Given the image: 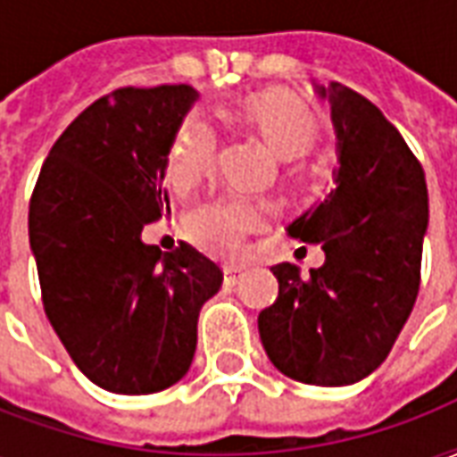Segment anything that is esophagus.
I'll return each instance as SVG.
<instances>
[{
    "mask_svg": "<svg viewBox=\"0 0 457 457\" xmlns=\"http://www.w3.org/2000/svg\"><path fill=\"white\" fill-rule=\"evenodd\" d=\"M239 278H242V269L239 267H225V284L235 287Z\"/></svg>",
    "mask_w": 457,
    "mask_h": 457,
    "instance_id": "1",
    "label": "esophagus"
}]
</instances>
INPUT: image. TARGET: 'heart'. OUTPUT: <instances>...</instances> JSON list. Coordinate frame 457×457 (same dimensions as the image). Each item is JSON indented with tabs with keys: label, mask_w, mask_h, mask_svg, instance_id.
I'll use <instances>...</instances> for the list:
<instances>
[{
	"label": "heart",
	"mask_w": 457,
	"mask_h": 457,
	"mask_svg": "<svg viewBox=\"0 0 457 457\" xmlns=\"http://www.w3.org/2000/svg\"><path fill=\"white\" fill-rule=\"evenodd\" d=\"M281 156H301L318 139L316 114L296 95L267 90L245 97L232 110ZM215 163V134L200 117H188L176 131L166 156V173L176 193H190L208 179ZM269 205L262 200L222 198L193 210L183 232L205 254L235 257L247 235L264 228Z\"/></svg>",
	"instance_id": "heart-1"
}]
</instances>
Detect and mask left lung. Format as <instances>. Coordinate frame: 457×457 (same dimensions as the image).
<instances>
[{"label": "left lung", "mask_w": 457, "mask_h": 457, "mask_svg": "<svg viewBox=\"0 0 457 457\" xmlns=\"http://www.w3.org/2000/svg\"><path fill=\"white\" fill-rule=\"evenodd\" d=\"M318 95L336 127V188L287 229L318 242L326 264L308 278L288 262L271 267L278 296L259 313V337L278 372L313 386H345L386 360L411 316L428 190L419 159L367 97L340 83Z\"/></svg>", "instance_id": "1"}]
</instances>
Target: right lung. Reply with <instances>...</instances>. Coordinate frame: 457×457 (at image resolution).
<instances>
[{"label":"right lung","instance_id":"1","mask_svg":"<svg viewBox=\"0 0 457 457\" xmlns=\"http://www.w3.org/2000/svg\"><path fill=\"white\" fill-rule=\"evenodd\" d=\"M198 100L190 85L120 87L48 151L29 203L44 311L78 370L112 394H154L188 372L203 303L222 287L190 245L161 252L141 229L169 210L166 156Z\"/></svg>","mask_w":457,"mask_h":457}]
</instances>
